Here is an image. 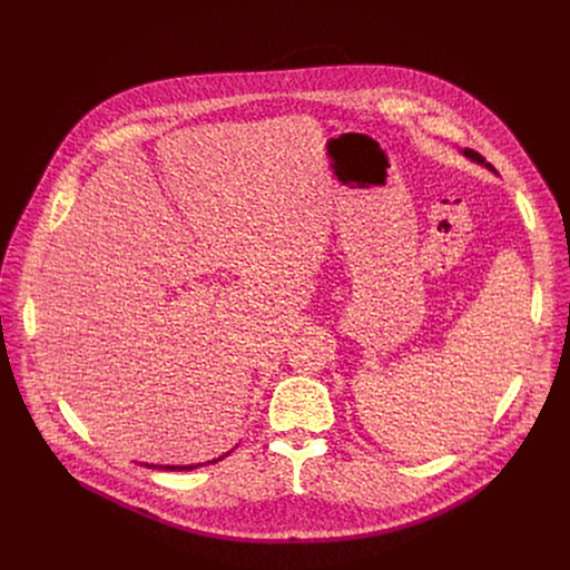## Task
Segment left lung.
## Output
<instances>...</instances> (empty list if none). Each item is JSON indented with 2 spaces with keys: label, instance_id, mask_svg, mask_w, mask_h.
I'll list each match as a JSON object with an SVG mask.
<instances>
[{
  "label": "left lung",
  "instance_id": "left-lung-1",
  "mask_svg": "<svg viewBox=\"0 0 570 570\" xmlns=\"http://www.w3.org/2000/svg\"><path fill=\"white\" fill-rule=\"evenodd\" d=\"M464 155L469 157V159H473V161H478V165H482V167H487V169H490V171H494V167L492 165H487V161H484V157L480 155V153H475V150H464Z\"/></svg>",
  "mask_w": 570,
  "mask_h": 570
}]
</instances>
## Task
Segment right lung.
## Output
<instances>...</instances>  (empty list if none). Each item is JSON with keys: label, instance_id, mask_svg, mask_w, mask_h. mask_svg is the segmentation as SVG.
<instances>
[{"label": "right lung", "instance_id": "add662e5", "mask_svg": "<svg viewBox=\"0 0 570 570\" xmlns=\"http://www.w3.org/2000/svg\"><path fill=\"white\" fill-rule=\"evenodd\" d=\"M227 455V453H225ZM223 458V455H220ZM220 458H216V460H212V462H218ZM209 464V462H207ZM148 469H157V464H146ZM196 466H200V464H165V466H159V469H167V471H191V469H196Z\"/></svg>", "mask_w": 570, "mask_h": 570}]
</instances>
